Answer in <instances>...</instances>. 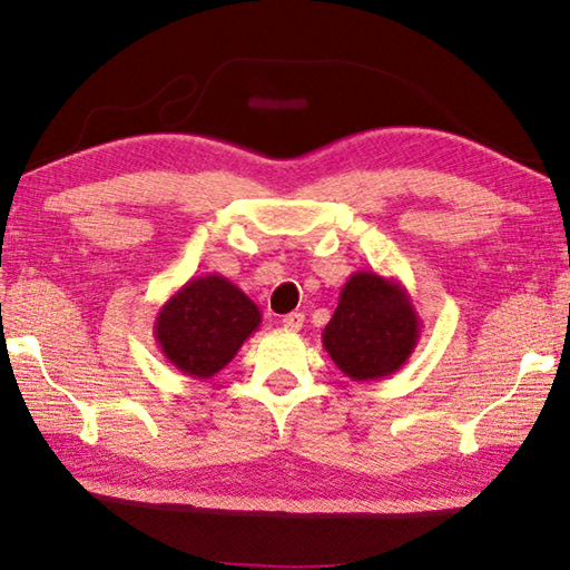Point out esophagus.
Wrapping results in <instances>:
<instances>
[{"label": "esophagus", "mask_w": 570, "mask_h": 570, "mask_svg": "<svg viewBox=\"0 0 570 570\" xmlns=\"http://www.w3.org/2000/svg\"><path fill=\"white\" fill-rule=\"evenodd\" d=\"M282 323L286 331H301V326H304V314H301V311H292V314H286L282 318Z\"/></svg>", "instance_id": "obj_1"}]
</instances>
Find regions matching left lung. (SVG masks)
I'll use <instances>...</instances> for the list:
<instances>
[{"label": "left lung", "mask_w": 570, "mask_h": 570, "mask_svg": "<svg viewBox=\"0 0 570 570\" xmlns=\"http://www.w3.org/2000/svg\"><path fill=\"white\" fill-rule=\"evenodd\" d=\"M422 333V318L405 284L377 272H355L323 328V348L355 383L383 381L403 367Z\"/></svg>", "instance_id": "left-lung-1"}]
</instances>
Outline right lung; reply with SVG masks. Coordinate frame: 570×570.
I'll return each mask as SVG.
<instances>
[{"mask_svg":"<svg viewBox=\"0 0 570 570\" xmlns=\"http://www.w3.org/2000/svg\"><path fill=\"white\" fill-rule=\"evenodd\" d=\"M259 306L239 286L222 274H205L165 301L153 333L170 365L195 381H209L259 331Z\"/></svg>","mask_w":570,"mask_h":570,"instance_id":"obj_1","label":"right lung"}]
</instances>
